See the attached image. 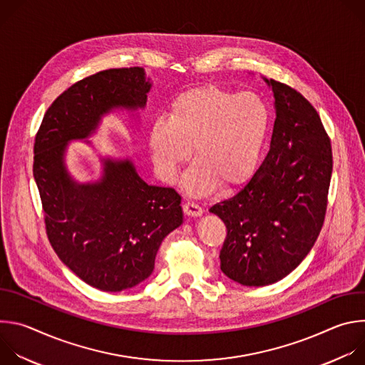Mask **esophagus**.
<instances>
[{"mask_svg":"<svg viewBox=\"0 0 365 365\" xmlns=\"http://www.w3.org/2000/svg\"><path fill=\"white\" fill-rule=\"evenodd\" d=\"M183 212L187 215V217H200L203 214L202 207L193 202H186L183 203Z\"/></svg>","mask_w":365,"mask_h":365,"instance_id":"34e87169","label":"esophagus"}]
</instances>
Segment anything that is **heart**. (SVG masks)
Listing matches in <instances>:
<instances>
[{"label":"heart","mask_w":365,"mask_h":365,"mask_svg":"<svg viewBox=\"0 0 365 365\" xmlns=\"http://www.w3.org/2000/svg\"><path fill=\"white\" fill-rule=\"evenodd\" d=\"M267 125L264 102L251 92L235 95L215 85L187 89L172 101L169 118H155L150 125L155 172L173 183L193 147L195 163L183 178V189L197 196L217 183L234 187L255 169Z\"/></svg>","instance_id":"1"}]
</instances>
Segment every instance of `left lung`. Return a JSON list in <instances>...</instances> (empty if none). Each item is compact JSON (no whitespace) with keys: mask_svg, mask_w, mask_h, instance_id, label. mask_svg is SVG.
I'll return each instance as SVG.
<instances>
[{"mask_svg":"<svg viewBox=\"0 0 365 365\" xmlns=\"http://www.w3.org/2000/svg\"><path fill=\"white\" fill-rule=\"evenodd\" d=\"M274 95L270 150L252 178L210 212L227 227L222 273L242 286H267L292 273L324 225L332 175L331 140L312 103L266 79Z\"/></svg>","mask_w":365,"mask_h":365,"instance_id":"1","label":"left lung"}]
</instances>
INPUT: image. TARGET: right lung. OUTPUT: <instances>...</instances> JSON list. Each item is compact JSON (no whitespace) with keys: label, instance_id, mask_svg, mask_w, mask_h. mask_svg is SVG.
Listing matches in <instances>:
<instances>
[{"label":"right lung","instance_id":"obj_1","mask_svg":"<svg viewBox=\"0 0 365 365\" xmlns=\"http://www.w3.org/2000/svg\"><path fill=\"white\" fill-rule=\"evenodd\" d=\"M151 89L143 68L108 69L66 89L36 134L33 175L46 232L63 264L103 292H121L154 270L162 241L182 225V197L145 183L131 159L102 158L101 178L81 183L66 168L68 144L96 133L115 110H143Z\"/></svg>","mask_w":365,"mask_h":365}]
</instances>
